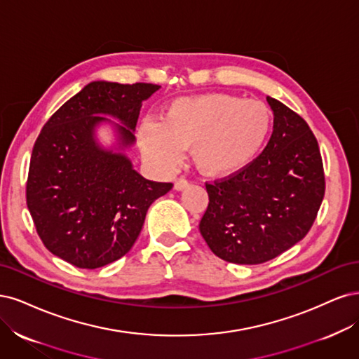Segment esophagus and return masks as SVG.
I'll return each mask as SVG.
<instances>
[{"mask_svg":"<svg viewBox=\"0 0 359 359\" xmlns=\"http://www.w3.org/2000/svg\"><path fill=\"white\" fill-rule=\"evenodd\" d=\"M187 187H189V180H187L184 177H180V179H177L175 182V189L176 191H182V189H184Z\"/></svg>","mask_w":359,"mask_h":359,"instance_id":"esophagus-1","label":"esophagus"}]
</instances>
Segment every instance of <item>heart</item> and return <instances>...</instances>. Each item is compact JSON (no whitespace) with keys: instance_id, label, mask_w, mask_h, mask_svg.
<instances>
[{"instance_id":"1","label":"heart","mask_w":359,"mask_h":359,"mask_svg":"<svg viewBox=\"0 0 359 359\" xmlns=\"http://www.w3.org/2000/svg\"><path fill=\"white\" fill-rule=\"evenodd\" d=\"M271 130V113L261 101L228 94L172 101L165 119L147 118L138 144L149 164L175 170L194 146L198 167L210 176H229L258 155Z\"/></svg>"}]
</instances>
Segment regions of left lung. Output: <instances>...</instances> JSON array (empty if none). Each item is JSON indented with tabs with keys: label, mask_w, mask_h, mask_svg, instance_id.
Returning <instances> with one entry per match:
<instances>
[{
	"label": "left lung",
	"mask_w": 359,
	"mask_h": 359,
	"mask_svg": "<svg viewBox=\"0 0 359 359\" xmlns=\"http://www.w3.org/2000/svg\"><path fill=\"white\" fill-rule=\"evenodd\" d=\"M273 134L262 154L228 177L205 182L209 205L200 233L216 257L262 264L303 240L325 195L315 134L283 102L267 97Z\"/></svg>",
	"instance_id": "1"
}]
</instances>
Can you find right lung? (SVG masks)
I'll return each instance as SVG.
<instances>
[{"label": "right lung", "mask_w": 359, "mask_h": 359, "mask_svg": "<svg viewBox=\"0 0 359 359\" xmlns=\"http://www.w3.org/2000/svg\"><path fill=\"white\" fill-rule=\"evenodd\" d=\"M161 86L92 82L57 109L32 147L27 205L46 249L94 270L128 253L147 209L172 183L146 180L122 154L94 138L100 114L118 118L121 146H131L142 102Z\"/></svg>", "instance_id": "right-lung-1"}]
</instances>
